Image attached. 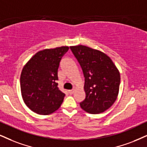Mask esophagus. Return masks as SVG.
<instances>
[{"label":"esophagus","instance_id":"34e87169","mask_svg":"<svg viewBox=\"0 0 147 147\" xmlns=\"http://www.w3.org/2000/svg\"><path fill=\"white\" fill-rule=\"evenodd\" d=\"M74 93V89H71V90H69V93L70 95H72Z\"/></svg>","mask_w":147,"mask_h":147}]
</instances>
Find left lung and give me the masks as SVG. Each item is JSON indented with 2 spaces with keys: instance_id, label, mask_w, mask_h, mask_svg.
Returning a JSON list of instances; mask_svg holds the SVG:
<instances>
[{
  "instance_id": "obj_1",
  "label": "left lung",
  "mask_w": 147,
  "mask_h": 147,
  "mask_svg": "<svg viewBox=\"0 0 147 147\" xmlns=\"http://www.w3.org/2000/svg\"><path fill=\"white\" fill-rule=\"evenodd\" d=\"M71 50L82 67L84 76V100L80 103L84 111L99 114L115 103L119 94L120 73L107 54L89 47L78 45Z\"/></svg>"
}]
</instances>
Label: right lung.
Returning a JSON list of instances; mask_svg holds the SVG:
<instances>
[{
	"instance_id": "add662e5",
	"label": "right lung",
	"mask_w": 147,
	"mask_h": 147,
	"mask_svg": "<svg viewBox=\"0 0 147 147\" xmlns=\"http://www.w3.org/2000/svg\"><path fill=\"white\" fill-rule=\"evenodd\" d=\"M68 46L37 52L24 66L20 76L22 99L35 113L48 115L62 104L65 93L58 87V69Z\"/></svg>"
}]
</instances>
